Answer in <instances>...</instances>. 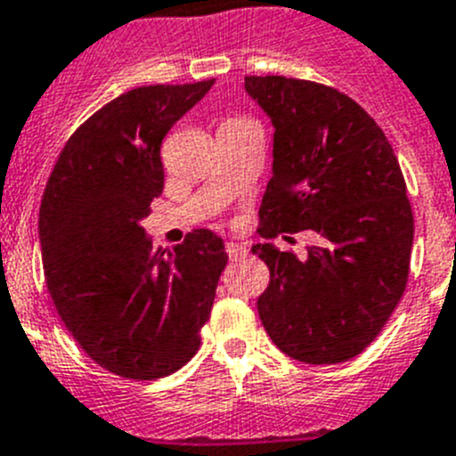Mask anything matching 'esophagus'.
<instances>
[{
	"instance_id": "34e87169",
	"label": "esophagus",
	"mask_w": 456,
	"mask_h": 456,
	"mask_svg": "<svg viewBox=\"0 0 456 456\" xmlns=\"http://www.w3.org/2000/svg\"><path fill=\"white\" fill-rule=\"evenodd\" d=\"M225 253H228L231 260H241V257L248 256V248L244 244H237V241H228L225 244Z\"/></svg>"
}]
</instances>
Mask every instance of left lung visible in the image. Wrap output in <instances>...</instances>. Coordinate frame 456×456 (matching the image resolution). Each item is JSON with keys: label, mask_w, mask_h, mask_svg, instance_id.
<instances>
[{"label": "left lung", "mask_w": 456, "mask_h": 456, "mask_svg": "<svg viewBox=\"0 0 456 456\" xmlns=\"http://www.w3.org/2000/svg\"><path fill=\"white\" fill-rule=\"evenodd\" d=\"M244 87L275 128L260 235L321 237L305 257L253 246L271 273L262 325L291 359L339 364L378 337L407 287L413 215L398 158L344 92L287 77H246Z\"/></svg>", "instance_id": "1"}]
</instances>
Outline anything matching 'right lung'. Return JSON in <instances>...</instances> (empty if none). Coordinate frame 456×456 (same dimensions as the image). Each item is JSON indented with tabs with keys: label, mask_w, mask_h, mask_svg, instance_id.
I'll return each instance as SVG.
<instances>
[{
	"label": "right lung",
	"mask_w": 456,
	"mask_h": 456,
	"mask_svg": "<svg viewBox=\"0 0 456 456\" xmlns=\"http://www.w3.org/2000/svg\"><path fill=\"white\" fill-rule=\"evenodd\" d=\"M215 78L128 90L77 128L40 203V250L58 316L99 366L126 379L176 373L210 319L224 240L199 228L171 253L142 228L162 194L160 144Z\"/></svg>",
	"instance_id": "1"
}]
</instances>
